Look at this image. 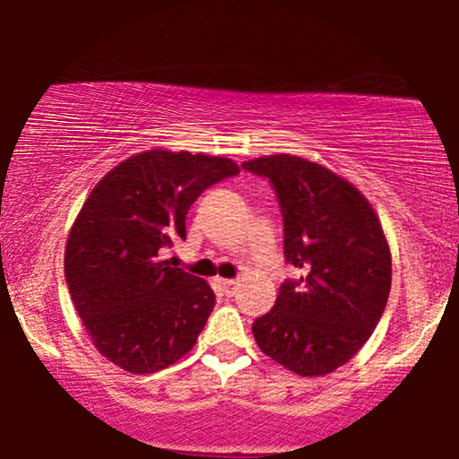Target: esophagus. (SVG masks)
Returning a JSON list of instances; mask_svg holds the SVG:
<instances>
[{
    "label": "esophagus",
    "instance_id": "obj_1",
    "mask_svg": "<svg viewBox=\"0 0 459 459\" xmlns=\"http://www.w3.org/2000/svg\"><path fill=\"white\" fill-rule=\"evenodd\" d=\"M217 286L221 288V292L225 294V297H234V294L238 292V281L236 280H223V278H219L217 280Z\"/></svg>",
    "mask_w": 459,
    "mask_h": 459
}]
</instances>
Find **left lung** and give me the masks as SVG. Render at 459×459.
<instances>
[{"instance_id": "obj_1", "label": "left lung", "mask_w": 459, "mask_h": 459, "mask_svg": "<svg viewBox=\"0 0 459 459\" xmlns=\"http://www.w3.org/2000/svg\"><path fill=\"white\" fill-rule=\"evenodd\" d=\"M272 181L284 255L303 269L253 324L259 349L299 376H325L372 336L391 292V247L374 206L341 175L294 154L242 162Z\"/></svg>"}]
</instances>
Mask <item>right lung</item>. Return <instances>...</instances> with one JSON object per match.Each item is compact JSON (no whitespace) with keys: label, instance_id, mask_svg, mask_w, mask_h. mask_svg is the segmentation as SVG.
<instances>
[{"label":"right lung","instance_id":"right-lung-1","mask_svg":"<svg viewBox=\"0 0 459 459\" xmlns=\"http://www.w3.org/2000/svg\"><path fill=\"white\" fill-rule=\"evenodd\" d=\"M240 167L225 156L152 148L93 186L65 248L73 305L93 347L131 374H152L190 353L212 307L209 281L159 259L206 187Z\"/></svg>","mask_w":459,"mask_h":459}]
</instances>
